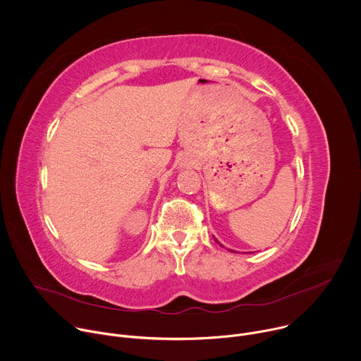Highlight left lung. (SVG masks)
Segmentation results:
<instances>
[{"label": "left lung", "instance_id": "obj_1", "mask_svg": "<svg viewBox=\"0 0 361 361\" xmlns=\"http://www.w3.org/2000/svg\"><path fill=\"white\" fill-rule=\"evenodd\" d=\"M214 241H216V243H217V244H220V243H219V241H217V238H216V237H214ZM220 245H221V247H224V245H223V244H220ZM228 251H231V252H235V251H233V250H228ZM250 254H251V252H250Z\"/></svg>", "mask_w": 361, "mask_h": 361}]
</instances>
